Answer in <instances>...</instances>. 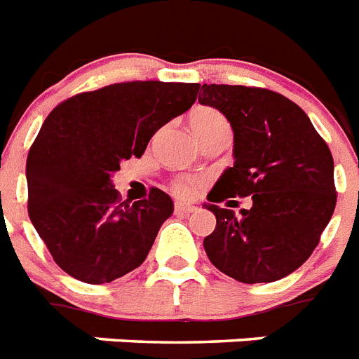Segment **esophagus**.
I'll use <instances>...</instances> for the list:
<instances>
[{
  "label": "esophagus",
  "mask_w": 359,
  "mask_h": 359,
  "mask_svg": "<svg viewBox=\"0 0 359 359\" xmlns=\"http://www.w3.org/2000/svg\"><path fill=\"white\" fill-rule=\"evenodd\" d=\"M174 211H176L177 215H191L196 211V208H194V205H187V203L176 202L174 203Z\"/></svg>",
  "instance_id": "34e87169"
}]
</instances>
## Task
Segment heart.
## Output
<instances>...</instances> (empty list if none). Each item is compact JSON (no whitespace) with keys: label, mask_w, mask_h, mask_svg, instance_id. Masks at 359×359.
Listing matches in <instances>:
<instances>
[{"label":"heart","mask_w":359,"mask_h":359,"mask_svg":"<svg viewBox=\"0 0 359 359\" xmlns=\"http://www.w3.org/2000/svg\"><path fill=\"white\" fill-rule=\"evenodd\" d=\"M191 128H193V131L200 139V137L211 135L215 131L229 130V124L224 114L217 111V109L196 107L191 113ZM198 187H200V180L193 176H177L170 182L172 193L182 198H191L196 193Z\"/></svg>","instance_id":"heart-1"}]
</instances>
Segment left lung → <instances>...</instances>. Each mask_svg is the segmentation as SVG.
<instances>
[{"instance_id": "left-lung-1", "label": "left lung", "mask_w": 359, "mask_h": 359, "mask_svg": "<svg viewBox=\"0 0 359 359\" xmlns=\"http://www.w3.org/2000/svg\"><path fill=\"white\" fill-rule=\"evenodd\" d=\"M198 102L233 128V166L208 194L217 228L203 248L237 282H276L311 256L334 215V157L308 114L282 94L243 85H202ZM252 196L235 215L216 203Z\"/></svg>"}]
</instances>
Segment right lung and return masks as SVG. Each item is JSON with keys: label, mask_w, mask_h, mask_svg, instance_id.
I'll return each mask as SVG.
<instances>
[{"label": "right lung", "mask_w": 359, "mask_h": 359, "mask_svg": "<svg viewBox=\"0 0 359 359\" xmlns=\"http://www.w3.org/2000/svg\"><path fill=\"white\" fill-rule=\"evenodd\" d=\"M198 90V83H114L48 114L25 165L27 211L66 274L109 283L146 259L174 203L156 187L144 200L122 202L111 174L142 156L161 126L191 109Z\"/></svg>", "instance_id": "obj_1"}]
</instances>
